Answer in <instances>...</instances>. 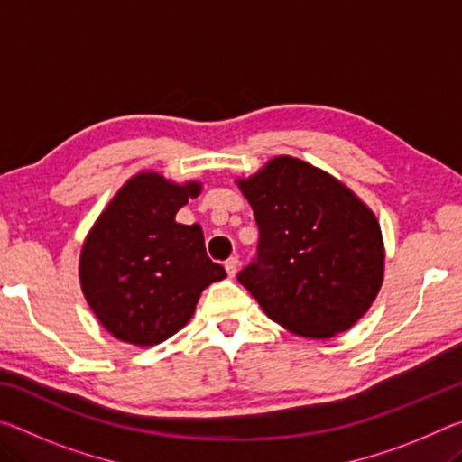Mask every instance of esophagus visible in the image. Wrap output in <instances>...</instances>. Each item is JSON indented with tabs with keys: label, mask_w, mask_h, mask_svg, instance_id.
<instances>
[{
	"label": "esophagus",
	"mask_w": 462,
	"mask_h": 462,
	"mask_svg": "<svg viewBox=\"0 0 462 462\" xmlns=\"http://www.w3.org/2000/svg\"><path fill=\"white\" fill-rule=\"evenodd\" d=\"M238 256H230V259L228 261H226V264H224V267H226V273H228V277H234V275H236V273H238Z\"/></svg>",
	"instance_id": "obj_1"
}]
</instances>
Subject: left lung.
Listing matches in <instances>:
<instances>
[{"instance_id":"obj_1","label":"left lung","mask_w":462,"mask_h":462,"mask_svg":"<svg viewBox=\"0 0 462 462\" xmlns=\"http://www.w3.org/2000/svg\"><path fill=\"white\" fill-rule=\"evenodd\" d=\"M259 226V256L238 281L287 332L326 340L373 306L385 277L377 216L338 179L289 154L236 177Z\"/></svg>"}]
</instances>
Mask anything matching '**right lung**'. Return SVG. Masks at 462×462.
<instances>
[{
	"label": "right lung",
	"mask_w": 462,
	"mask_h": 462,
	"mask_svg": "<svg viewBox=\"0 0 462 462\" xmlns=\"http://www.w3.org/2000/svg\"><path fill=\"white\" fill-rule=\"evenodd\" d=\"M156 171L130 177L85 236L79 283L93 316L134 346L165 342L189 322L199 295L226 271L208 259L199 224L175 216L201 193Z\"/></svg>",
	"instance_id": "add662e5"
}]
</instances>
